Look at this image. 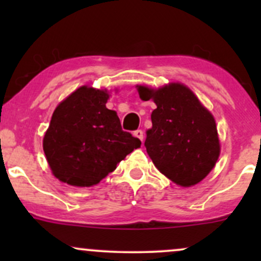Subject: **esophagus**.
Listing matches in <instances>:
<instances>
[{
    "mask_svg": "<svg viewBox=\"0 0 261 261\" xmlns=\"http://www.w3.org/2000/svg\"><path fill=\"white\" fill-rule=\"evenodd\" d=\"M134 135L137 137V139H140L141 141H143V131L142 130H136L134 133Z\"/></svg>",
    "mask_w": 261,
    "mask_h": 261,
    "instance_id": "34e87169",
    "label": "esophagus"
}]
</instances>
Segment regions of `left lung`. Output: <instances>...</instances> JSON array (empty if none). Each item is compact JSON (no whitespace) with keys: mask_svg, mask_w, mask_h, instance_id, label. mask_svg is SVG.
I'll use <instances>...</instances> for the list:
<instances>
[{"mask_svg":"<svg viewBox=\"0 0 261 261\" xmlns=\"http://www.w3.org/2000/svg\"><path fill=\"white\" fill-rule=\"evenodd\" d=\"M142 100L152 99L145 146L162 174L180 187L197 184L211 172L220 155V140L212 114L181 83L158 89L137 86Z\"/></svg>","mask_w":261,"mask_h":261,"instance_id":"1","label":"left lung"}]
</instances>
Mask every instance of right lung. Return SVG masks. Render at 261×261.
<instances>
[{
	"label": "right lung",
	"instance_id": "right-lung-1",
	"mask_svg": "<svg viewBox=\"0 0 261 261\" xmlns=\"http://www.w3.org/2000/svg\"><path fill=\"white\" fill-rule=\"evenodd\" d=\"M108 99L106 89L82 86L56 107L43 148L59 180L81 188L98 184L141 146L106 107Z\"/></svg>",
	"mask_w": 261,
	"mask_h": 261
}]
</instances>
